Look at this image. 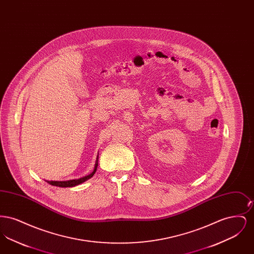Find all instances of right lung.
Masks as SVG:
<instances>
[{
  "mask_svg": "<svg viewBox=\"0 0 254 254\" xmlns=\"http://www.w3.org/2000/svg\"><path fill=\"white\" fill-rule=\"evenodd\" d=\"M98 154H99V153H98ZM98 158H99V155H97L96 163H95V167H94L93 171H92L90 174L85 176V177H82V178H79V179H75V180H68V181L47 182H48L49 184H50L51 186H56V187H60V188H71V187H75V186H77V185H80V184L84 183V182L86 181V180H88L89 178H91V177L94 175V173L96 172L97 167H98Z\"/></svg>",
  "mask_w": 254,
  "mask_h": 254,
  "instance_id": "obj_1",
  "label": "right lung"
}]
</instances>
